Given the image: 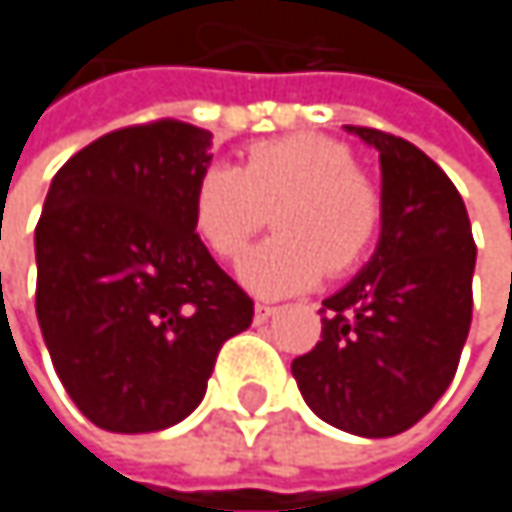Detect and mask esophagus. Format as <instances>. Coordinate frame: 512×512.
I'll use <instances>...</instances> for the list:
<instances>
[{
  "label": "esophagus",
  "instance_id": "34e87169",
  "mask_svg": "<svg viewBox=\"0 0 512 512\" xmlns=\"http://www.w3.org/2000/svg\"><path fill=\"white\" fill-rule=\"evenodd\" d=\"M275 311H278L275 305H266V302H257V305H255V323H266V320H269V317H272Z\"/></svg>",
  "mask_w": 512,
  "mask_h": 512
}]
</instances>
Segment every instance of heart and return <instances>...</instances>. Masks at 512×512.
<instances>
[{
	"label": "heart",
	"mask_w": 512,
	"mask_h": 512,
	"mask_svg": "<svg viewBox=\"0 0 512 512\" xmlns=\"http://www.w3.org/2000/svg\"><path fill=\"white\" fill-rule=\"evenodd\" d=\"M269 213L278 237L240 266V278L263 296L356 269L382 228L373 180L347 145L317 133L252 142L237 168H207L189 198L192 234L219 260H240Z\"/></svg>",
	"instance_id": "obj_1"
}]
</instances>
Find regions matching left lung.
<instances>
[{
    "label": "left lung",
    "mask_w": 512,
    "mask_h": 512,
    "mask_svg": "<svg viewBox=\"0 0 512 512\" xmlns=\"http://www.w3.org/2000/svg\"><path fill=\"white\" fill-rule=\"evenodd\" d=\"M347 130L379 151L382 237L323 299V341L290 370L317 418L385 439L418 424L457 373L477 246L457 186L430 156L373 127Z\"/></svg>",
    "instance_id": "1"
}]
</instances>
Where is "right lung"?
<instances>
[{"instance_id":"add662e5","label":"right lung","mask_w":512,"mask_h":512,"mask_svg":"<svg viewBox=\"0 0 512 512\" xmlns=\"http://www.w3.org/2000/svg\"><path fill=\"white\" fill-rule=\"evenodd\" d=\"M210 130L162 118L100 136L52 177L35 228V311L79 412L109 433L183 421L252 296L189 225Z\"/></svg>"}]
</instances>
